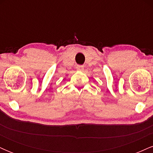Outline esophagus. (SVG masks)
<instances>
[{
	"instance_id": "esophagus-1",
	"label": "esophagus",
	"mask_w": 153,
	"mask_h": 153,
	"mask_svg": "<svg viewBox=\"0 0 153 153\" xmlns=\"http://www.w3.org/2000/svg\"><path fill=\"white\" fill-rule=\"evenodd\" d=\"M83 68H84L83 65H77L76 67V69L78 70V71H82Z\"/></svg>"
}]
</instances>
